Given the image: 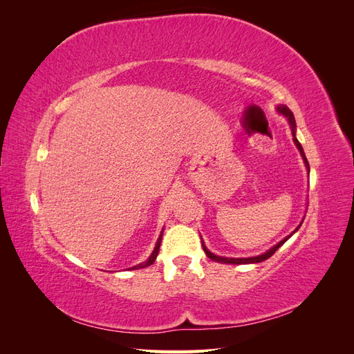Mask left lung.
<instances>
[{"instance_id": "1", "label": "left lung", "mask_w": 354, "mask_h": 354, "mask_svg": "<svg viewBox=\"0 0 354 354\" xmlns=\"http://www.w3.org/2000/svg\"><path fill=\"white\" fill-rule=\"evenodd\" d=\"M276 111L279 112L281 115H283L286 120H288V124H289V127H291V133H292V140H294V143H295V146H297V149L299 151V155L303 156V160H304V165H306V168H307V173L310 174V167H308V162H307V158H306V155H304V151H303V146L299 145V142L297 140V137H295V131H297V124H295V118H294V113L288 109V106H285V104H279V106H276ZM304 220V218H303ZM303 220H301V223L298 224V227L291 233V234H288L286 238H283L281 242H277L274 246H272L270 250H267L266 252H263V254H260V255H255V257H243V259H232V257H220V255H216V254H212L207 246H205V243H203V241H202V238H201V241H202V246H203V251H205V254H207V257L208 259H211V260H214V261H217V263H223V264H254V263H261V261H264V260H267V259H270V257L281 248V246L292 236V234L301 227V224H303Z\"/></svg>"}]
</instances>
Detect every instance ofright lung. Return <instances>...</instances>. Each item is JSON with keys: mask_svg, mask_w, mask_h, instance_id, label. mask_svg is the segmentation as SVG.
Here are the masks:
<instances>
[{"mask_svg": "<svg viewBox=\"0 0 354 354\" xmlns=\"http://www.w3.org/2000/svg\"><path fill=\"white\" fill-rule=\"evenodd\" d=\"M162 233H164V229H162V230H160V234H159V238H158V241H156V243H155V248H153L152 254H151V255H149V259H147L146 261L140 263V264H137V266L131 267V269H130V270H136V269H145V267H147V266H151V264H153V263H155V260H156V257H158V252H159V246H160V241H162Z\"/></svg>", "mask_w": 354, "mask_h": 354, "instance_id": "right-lung-1", "label": "right lung"}]
</instances>
